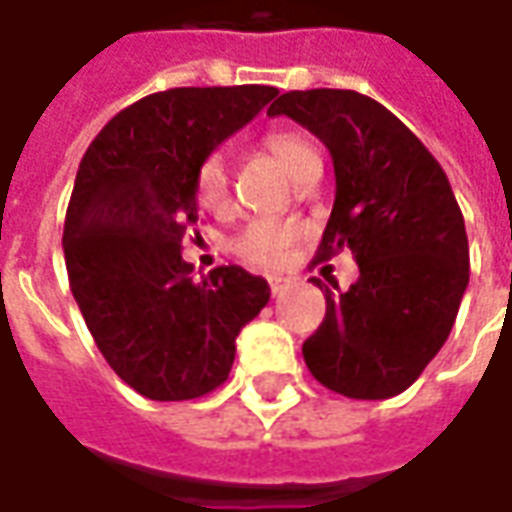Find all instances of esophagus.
I'll return each mask as SVG.
<instances>
[{"instance_id": "esophagus-1", "label": "esophagus", "mask_w": 512, "mask_h": 512, "mask_svg": "<svg viewBox=\"0 0 512 512\" xmlns=\"http://www.w3.org/2000/svg\"><path fill=\"white\" fill-rule=\"evenodd\" d=\"M288 285H291V280H285V277H271V280H269V288H271V294H274V297H280V294H283Z\"/></svg>"}]
</instances>
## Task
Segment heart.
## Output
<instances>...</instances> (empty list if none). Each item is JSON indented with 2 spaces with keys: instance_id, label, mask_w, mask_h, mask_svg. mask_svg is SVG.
Returning <instances> with one entry per match:
<instances>
[{
  "instance_id": "obj_1",
  "label": "heart",
  "mask_w": 512,
  "mask_h": 512,
  "mask_svg": "<svg viewBox=\"0 0 512 512\" xmlns=\"http://www.w3.org/2000/svg\"><path fill=\"white\" fill-rule=\"evenodd\" d=\"M263 151L271 154L294 182L305 179L308 173H322V156L311 137L294 128H277L260 139ZM196 198L207 210H224L229 201V159L224 151H210L201 159L196 170ZM300 229L274 218H255L232 238V252L246 263L274 269L280 266L294 246Z\"/></svg>"
}]
</instances>
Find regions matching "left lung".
<instances>
[{"label": "left lung", "mask_w": 512, "mask_h": 512, "mask_svg": "<svg viewBox=\"0 0 512 512\" xmlns=\"http://www.w3.org/2000/svg\"><path fill=\"white\" fill-rule=\"evenodd\" d=\"M269 114L328 145L336 201L316 260L350 249L358 263L347 291L325 285L305 364L344 398H392L446 344L468 285V235L446 170L392 111L350 89L285 92Z\"/></svg>", "instance_id": "8db88e82"}]
</instances>
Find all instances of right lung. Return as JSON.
I'll list each match as a JSON object with an SVG mask.
<instances>
[{"instance_id": "1", "label": "right lung", "mask_w": 512, "mask_h": 512, "mask_svg": "<svg viewBox=\"0 0 512 512\" xmlns=\"http://www.w3.org/2000/svg\"><path fill=\"white\" fill-rule=\"evenodd\" d=\"M277 95L182 86L114 114L86 148L66 207L72 297L109 367L151 401H193L227 381L235 339L269 302L241 266L196 280L182 241L198 221L196 170Z\"/></svg>"}]
</instances>
